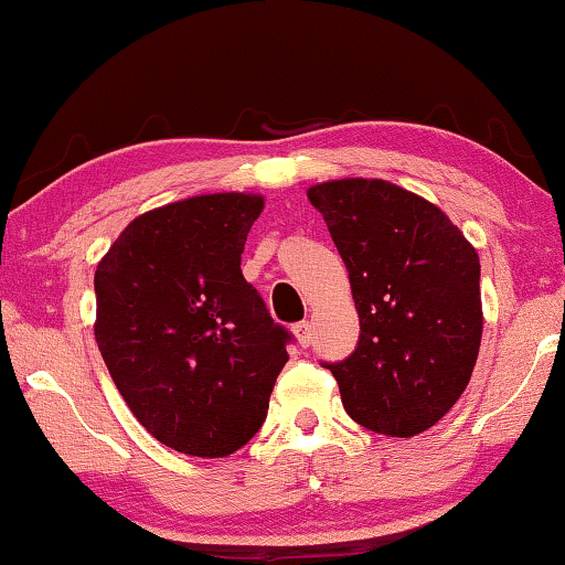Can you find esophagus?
<instances>
[{"mask_svg":"<svg viewBox=\"0 0 565 565\" xmlns=\"http://www.w3.org/2000/svg\"><path fill=\"white\" fill-rule=\"evenodd\" d=\"M291 329H294V334H297L301 347L311 344V324H309V321H297V324H294Z\"/></svg>","mask_w":565,"mask_h":565,"instance_id":"1","label":"esophagus"}]
</instances>
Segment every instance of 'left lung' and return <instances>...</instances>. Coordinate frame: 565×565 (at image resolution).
<instances>
[{
  "mask_svg": "<svg viewBox=\"0 0 565 565\" xmlns=\"http://www.w3.org/2000/svg\"><path fill=\"white\" fill-rule=\"evenodd\" d=\"M342 256L360 342L334 374L347 415L372 433L412 437L468 387L482 337L480 258L458 226L387 181L309 188Z\"/></svg>",
  "mask_w": 565,
  "mask_h": 565,
  "instance_id": "left-lung-1",
  "label": "left lung"
}]
</instances>
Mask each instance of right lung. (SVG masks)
Instances as JSON below:
<instances>
[{
	"mask_svg": "<svg viewBox=\"0 0 565 565\" xmlns=\"http://www.w3.org/2000/svg\"><path fill=\"white\" fill-rule=\"evenodd\" d=\"M262 195L213 193L142 213L95 271L107 372L158 443L226 458L262 429L286 364L276 324L241 274Z\"/></svg>",
	"mask_w": 565,
	"mask_h": 565,
	"instance_id": "add662e5",
	"label": "right lung"
}]
</instances>
